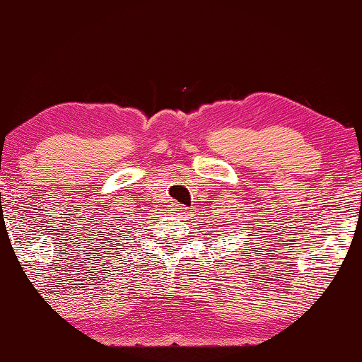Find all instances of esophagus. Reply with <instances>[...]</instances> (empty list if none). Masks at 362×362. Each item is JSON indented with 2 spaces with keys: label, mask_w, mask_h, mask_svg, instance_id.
Returning <instances> with one entry per match:
<instances>
[{
  "label": "esophagus",
  "mask_w": 362,
  "mask_h": 362,
  "mask_svg": "<svg viewBox=\"0 0 362 362\" xmlns=\"http://www.w3.org/2000/svg\"><path fill=\"white\" fill-rule=\"evenodd\" d=\"M172 209H173V211H177V213L184 214L187 207H185V206H182V204H177V202H172Z\"/></svg>",
  "instance_id": "1"
}]
</instances>
